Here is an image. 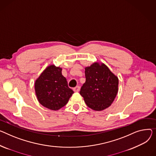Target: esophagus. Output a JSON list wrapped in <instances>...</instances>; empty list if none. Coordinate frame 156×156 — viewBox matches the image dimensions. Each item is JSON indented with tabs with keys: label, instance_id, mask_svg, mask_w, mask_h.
Returning <instances> with one entry per match:
<instances>
[{
	"label": "esophagus",
	"instance_id": "esophagus-1",
	"mask_svg": "<svg viewBox=\"0 0 156 156\" xmlns=\"http://www.w3.org/2000/svg\"><path fill=\"white\" fill-rule=\"evenodd\" d=\"M80 87L79 86H77L73 88V90L75 92H78L80 91Z\"/></svg>",
	"mask_w": 156,
	"mask_h": 156
}]
</instances>
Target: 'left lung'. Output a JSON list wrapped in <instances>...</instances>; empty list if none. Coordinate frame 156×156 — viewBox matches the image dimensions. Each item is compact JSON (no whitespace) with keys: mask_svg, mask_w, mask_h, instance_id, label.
Returning <instances> with one entry per match:
<instances>
[{"mask_svg":"<svg viewBox=\"0 0 156 156\" xmlns=\"http://www.w3.org/2000/svg\"><path fill=\"white\" fill-rule=\"evenodd\" d=\"M86 81L80 93L87 105L100 111L111 105L117 92L119 79L104 64L95 63L85 68Z\"/></svg>","mask_w":156,"mask_h":156,"instance_id":"1","label":"left lung"}]
</instances>
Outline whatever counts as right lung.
<instances>
[{
    "mask_svg": "<svg viewBox=\"0 0 156 156\" xmlns=\"http://www.w3.org/2000/svg\"><path fill=\"white\" fill-rule=\"evenodd\" d=\"M62 69L54 65L48 66L35 82L36 94L41 105L57 110L66 105L74 91L69 88Z\"/></svg>",
    "mask_w": 156,
    "mask_h": 156,
    "instance_id": "right-lung-1",
    "label": "right lung"
}]
</instances>
